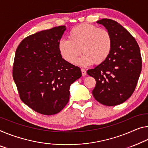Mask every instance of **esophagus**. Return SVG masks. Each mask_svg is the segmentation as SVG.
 <instances>
[{
    "instance_id": "obj_1",
    "label": "esophagus",
    "mask_w": 148,
    "mask_h": 148,
    "mask_svg": "<svg viewBox=\"0 0 148 148\" xmlns=\"http://www.w3.org/2000/svg\"><path fill=\"white\" fill-rule=\"evenodd\" d=\"M81 73H82V75L83 76H85L86 74H87V71L85 69H81Z\"/></svg>"
}]
</instances>
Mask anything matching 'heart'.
Wrapping results in <instances>:
<instances>
[{
	"mask_svg": "<svg viewBox=\"0 0 148 148\" xmlns=\"http://www.w3.org/2000/svg\"><path fill=\"white\" fill-rule=\"evenodd\" d=\"M112 45V36L107 29L81 24L70 30L68 40L59 42L58 49L61 57L68 62L74 63L82 52L83 56L75 63L88 65L94 63L97 65L107 59Z\"/></svg>",
	"mask_w": 148,
	"mask_h": 148,
	"instance_id": "obj_1",
	"label": "heart"
}]
</instances>
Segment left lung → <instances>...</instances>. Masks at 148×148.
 <instances>
[{
  "label": "left lung",
  "instance_id": "1",
  "mask_svg": "<svg viewBox=\"0 0 148 148\" xmlns=\"http://www.w3.org/2000/svg\"><path fill=\"white\" fill-rule=\"evenodd\" d=\"M107 29L112 45L107 59L94 69L87 70L96 85L92 93L104 105L116 106L131 97L142 71V57L137 42L131 34L114 20L97 21Z\"/></svg>",
  "mask_w": 148,
  "mask_h": 148
}]
</instances>
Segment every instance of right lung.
<instances>
[{
	"label": "right lung",
	"mask_w": 148,
	"mask_h": 148,
	"mask_svg": "<svg viewBox=\"0 0 148 148\" xmlns=\"http://www.w3.org/2000/svg\"><path fill=\"white\" fill-rule=\"evenodd\" d=\"M66 27L34 34L20 42L12 76L21 101L44 115L60 112L69 100L70 85L81 77L80 68L63 60L58 49Z\"/></svg>",
	"instance_id": "add662e5"
}]
</instances>
